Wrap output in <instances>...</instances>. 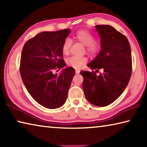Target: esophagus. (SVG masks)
<instances>
[{
  "mask_svg": "<svg viewBox=\"0 0 147 147\" xmlns=\"http://www.w3.org/2000/svg\"><path fill=\"white\" fill-rule=\"evenodd\" d=\"M79 73H80V71L76 70V74H79Z\"/></svg>",
  "mask_w": 147,
  "mask_h": 147,
  "instance_id": "obj_1",
  "label": "esophagus"
}]
</instances>
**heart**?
Returning <instances> with one entry per match:
<instances>
[{
    "mask_svg": "<svg viewBox=\"0 0 147 147\" xmlns=\"http://www.w3.org/2000/svg\"><path fill=\"white\" fill-rule=\"evenodd\" d=\"M74 39L80 42L86 46V51L92 56H95L100 51V45L98 42L94 41V36L87 30H80L77 31L73 36ZM71 41L69 39H65L61 46L62 53L65 55H67L70 52ZM88 61L86 57H71L67 60V64L71 67L79 69L82 67Z\"/></svg>",
    "mask_w": 147,
    "mask_h": 147,
    "instance_id": "b5f03b06",
    "label": "heart"
}]
</instances>
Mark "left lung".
<instances>
[{
    "instance_id": "left-lung-1",
    "label": "left lung",
    "mask_w": 147,
    "mask_h": 147,
    "mask_svg": "<svg viewBox=\"0 0 147 147\" xmlns=\"http://www.w3.org/2000/svg\"><path fill=\"white\" fill-rule=\"evenodd\" d=\"M100 38V53L89 66L92 72L81 71L84 94L89 102L104 107L117 100L130 81L132 61L131 48L125 36L109 25H96ZM100 69L103 73L96 74Z\"/></svg>"
}]
</instances>
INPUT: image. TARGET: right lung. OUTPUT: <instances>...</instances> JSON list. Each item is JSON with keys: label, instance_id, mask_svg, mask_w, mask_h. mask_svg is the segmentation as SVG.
Here are the masks:
<instances>
[{"label": "right lung", "instance_id": "right-lung-1", "mask_svg": "<svg viewBox=\"0 0 147 147\" xmlns=\"http://www.w3.org/2000/svg\"><path fill=\"white\" fill-rule=\"evenodd\" d=\"M70 32V29L41 32L27 41L22 51V80L32 97L45 108H58L67 98L75 71L67 67L59 74L54 71L65 66L61 46Z\"/></svg>", "mask_w": 147, "mask_h": 147}]
</instances>
